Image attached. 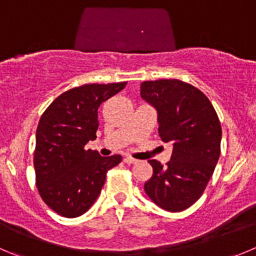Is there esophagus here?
Listing matches in <instances>:
<instances>
[{
	"instance_id": "1",
	"label": "esophagus",
	"mask_w": 256,
	"mask_h": 256,
	"mask_svg": "<svg viewBox=\"0 0 256 256\" xmlns=\"http://www.w3.org/2000/svg\"><path fill=\"white\" fill-rule=\"evenodd\" d=\"M124 162H125L126 164H136V163H138V160H136V159H134V158H130V156H126L125 159H124Z\"/></svg>"
}]
</instances>
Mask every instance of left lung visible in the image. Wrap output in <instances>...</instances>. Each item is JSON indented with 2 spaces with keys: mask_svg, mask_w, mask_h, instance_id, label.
<instances>
[{
  "mask_svg": "<svg viewBox=\"0 0 256 256\" xmlns=\"http://www.w3.org/2000/svg\"><path fill=\"white\" fill-rule=\"evenodd\" d=\"M140 94L158 112L159 136L173 144L170 160H149L144 190L169 212H180L202 196L221 152V124L204 93L179 80H146Z\"/></svg>",
  "mask_w": 256,
  "mask_h": 256,
  "instance_id": "1",
  "label": "left lung"
}]
</instances>
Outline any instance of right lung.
<instances>
[{
    "mask_svg": "<svg viewBox=\"0 0 256 256\" xmlns=\"http://www.w3.org/2000/svg\"><path fill=\"white\" fill-rule=\"evenodd\" d=\"M126 82L83 84L62 93L40 117L34 168L42 200L54 212L73 218L87 212L101 193L106 173L121 155L101 156L86 150L98 128V107L124 90Z\"/></svg>",
    "mask_w": 256,
    "mask_h": 256,
    "instance_id": "right-lung-1",
    "label": "right lung"
}]
</instances>
